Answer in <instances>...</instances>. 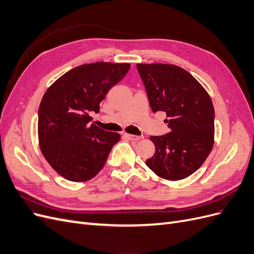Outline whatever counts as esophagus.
<instances>
[{
    "label": "esophagus",
    "mask_w": 254,
    "mask_h": 254,
    "mask_svg": "<svg viewBox=\"0 0 254 254\" xmlns=\"http://www.w3.org/2000/svg\"><path fill=\"white\" fill-rule=\"evenodd\" d=\"M125 136L130 141H139L141 139V136L139 135H133V134H128V133H125Z\"/></svg>",
    "instance_id": "obj_1"
}]
</instances>
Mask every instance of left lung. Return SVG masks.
Here are the masks:
<instances>
[{
	"label": "left lung",
	"mask_w": 254,
	"mask_h": 254,
	"mask_svg": "<svg viewBox=\"0 0 254 254\" xmlns=\"http://www.w3.org/2000/svg\"><path fill=\"white\" fill-rule=\"evenodd\" d=\"M153 113L163 111L171 132L151 135L156 151L146 165L161 178L181 180L195 173L214 144V107L193 76L174 64H136Z\"/></svg>",
	"instance_id": "obj_1"
}]
</instances>
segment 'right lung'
<instances>
[{
  "instance_id": "right-lung-1",
  "label": "right lung",
  "mask_w": 254,
  "mask_h": 254,
  "mask_svg": "<svg viewBox=\"0 0 254 254\" xmlns=\"http://www.w3.org/2000/svg\"><path fill=\"white\" fill-rule=\"evenodd\" d=\"M129 64L76 66L45 92L38 112V136L45 160L64 179L82 182L96 176L121 135L90 124L108 91L129 71Z\"/></svg>"
}]
</instances>
